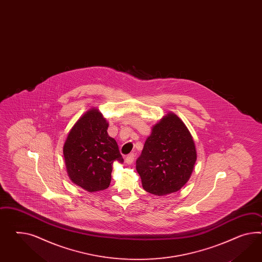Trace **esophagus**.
<instances>
[{
	"instance_id": "esophagus-1",
	"label": "esophagus",
	"mask_w": 262,
	"mask_h": 262,
	"mask_svg": "<svg viewBox=\"0 0 262 262\" xmlns=\"http://www.w3.org/2000/svg\"><path fill=\"white\" fill-rule=\"evenodd\" d=\"M135 161V155L134 154H130V155H128L126 157V162L128 164V165H130V164H133Z\"/></svg>"
}]
</instances>
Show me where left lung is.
Here are the masks:
<instances>
[{
  "label": "left lung",
  "instance_id": "left-lung-1",
  "mask_svg": "<svg viewBox=\"0 0 262 262\" xmlns=\"http://www.w3.org/2000/svg\"><path fill=\"white\" fill-rule=\"evenodd\" d=\"M196 157L188 127L177 114L167 113L154 125L136 160L143 189L158 196L177 192L189 181Z\"/></svg>",
  "mask_w": 262,
  "mask_h": 262
}]
</instances>
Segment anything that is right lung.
<instances>
[{"instance_id":"right-lung-1","label":"right lung","mask_w":262,"mask_h":262,"mask_svg":"<svg viewBox=\"0 0 262 262\" xmlns=\"http://www.w3.org/2000/svg\"><path fill=\"white\" fill-rule=\"evenodd\" d=\"M108 123L96 107L86 111L71 127L63 147L64 164L74 184L89 192L106 190L114 161L124 162Z\"/></svg>"}]
</instances>
